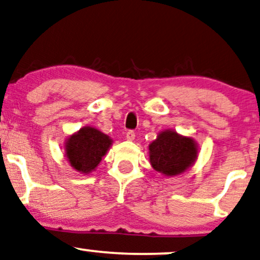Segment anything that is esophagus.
<instances>
[{
    "label": "esophagus",
    "mask_w": 260,
    "mask_h": 260,
    "mask_svg": "<svg viewBox=\"0 0 260 260\" xmlns=\"http://www.w3.org/2000/svg\"><path fill=\"white\" fill-rule=\"evenodd\" d=\"M134 138H136V133H134V131H128L126 133V139L127 140H134Z\"/></svg>",
    "instance_id": "obj_1"
}]
</instances>
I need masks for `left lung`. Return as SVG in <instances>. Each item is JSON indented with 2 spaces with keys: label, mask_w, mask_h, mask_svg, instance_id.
Returning <instances> with one entry per match:
<instances>
[{
  "label": "left lung",
  "mask_w": 260,
  "mask_h": 260,
  "mask_svg": "<svg viewBox=\"0 0 260 260\" xmlns=\"http://www.w3.org/2000/svg\"><path fill=\"white\" fill-rule=\"evenodd\" d=\"M148 150L151 165L155 171L166 176L183 174L197 158V146L193 139L170 129L159 133Z\"/></svg>",
  "instance_id": "obj_1"
}]
</instances>
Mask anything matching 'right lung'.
<instances>
[{"label": "right lung", "mask_w": 260, "mask_h": 260, "mask_svg": "<svg viewBox=\"0 0 260 260\" xmlns=\"http://www.w3.org/2000/svg\"><path fill=\"white\" fill-rule=\"evenodd\" d=\"M112 145V139L94 127H83L67 140L65 155L75 170L89 174L95 170Z\"/></svg>", "instance_id": "right-lung-1"}]
</instances>
